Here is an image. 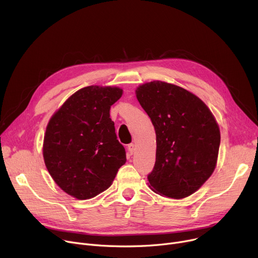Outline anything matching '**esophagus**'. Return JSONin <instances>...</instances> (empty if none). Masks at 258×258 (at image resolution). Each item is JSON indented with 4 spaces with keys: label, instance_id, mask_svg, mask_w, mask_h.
I'll return each instance as SVG.
<instances>
[{
    "label": "esophagus",
    "instance_id": "34e87169",
    "mask_svg": "<svg viewBox=\"0 0 258 258\" xmlns=\"http://www.w3.org/2000/svg\"><path fill=\"white\" fill-rule=\"evenodd\" d=\"M127 150H128L130 154H131V155H133V154L135 153V151H136V145H135L134 143L128 144V146H127Z\"/></svg>",
    "mask_w": 258,
    "mask_h": 258
}]
</instances>
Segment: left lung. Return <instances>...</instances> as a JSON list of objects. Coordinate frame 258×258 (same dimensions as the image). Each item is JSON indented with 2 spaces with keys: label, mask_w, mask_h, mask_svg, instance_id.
Masks as SVG:
<instances>
[{
  "label": "left lung",
  "mask_w": 258,
  "mask_h": 258,
  "mask_svg": "<svg viewBox=\"0 0 258 258\" xmlns=\"http://www.w3.org/2000/svg\"><path fill=\"white\" fill-rule=\"evenodd\" d=\"M136 95L157 137L150 187L170 199L192 195L209 179L218 160L221 134L212 113L192 93L163 81L144 84Z\"/></svg>",
  "instance_id": "left-lung-1"
}]
</instances>
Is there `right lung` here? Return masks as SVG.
<instances>
[{
  "mask_svg": "<svg viewBox=\"0 0 258 258\" xmlns=\"http://www.w3.org/2000/svg\"><path fill=\"white\" fill-rule=\"evenodd\" d=\"M122 95L112 87L80 89L50 119L43 155L53 180L78 200L96 197L110 187L125 163L110 108Z\"/></svg>",
  "mask_w": 258,
  "mask_h": 258,
  "instance_id": "right-lung-1",
  "label": "right lung"
}]
</instances>
